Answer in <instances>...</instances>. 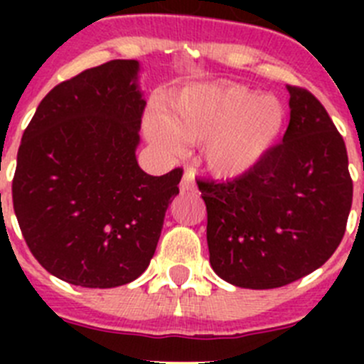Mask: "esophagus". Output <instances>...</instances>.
I'll list each match as a JSON object with an SVG mask.
<instances>
[{"label": "esophagus", "mask_w": 364, "mask_h": 364, "mask_svg": "<svg viewBox=\"0 0 364 364\" xmlns=\"http://www.w3.org/2000/svg\"><path fill=\"white\" fill-rule=\"evenodd\" d=\"M197 189V184H195V175L191 171H186L182 180H180V191L188 193V191H195Z\"/></svg>", "instance_id": "1"}]
</instances>
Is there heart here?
Segmentation results:
<instances>
[{
    "instance_id": "obj_1",
    "label": "heart",
    "mask_w": 364,
    "mask_h": 364,
    "mask_svg": "<svg viewBox=\"0 0 364 364\" xmlns=\"http://www.w3.org/2000/svg\"><path fill=\"white\" fill-rule=\"evenodd\" d=\"M284 127V107L275 96L257 95L237 83L191 87L164 118L147 120L151 142L178 151L180 140L204 142V162L213 175H246L264 159Z\"/></svg>"
}]
</instances>
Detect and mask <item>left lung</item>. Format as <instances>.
Returning a JSON list of instances; mask_svg holds the SVG:
<instances>
[{"label": "left lung", "instance_id": "obj_1", "mask_svg": "<svg viewBox=\"0 0 364 364\" xmlns=\"http://www.w3.org/2000/svg\"><path fill=\"white\" fill-rule=\"evenodd\" d=\"M286 89L282 144L246 175L197 180L211 268L239 288H279L321 268L343 240L352 208L345 140L310 91Z\"/></svg>", "mask_w": 364, "mask_h": 364}]
</instances>
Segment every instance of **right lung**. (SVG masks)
<instances>
[{
  "label": "right lung",
  "mask_w": 364,
  "mask_h": 364,
  "mask_svg": "<svg viewBox=\"0 0 364 364\" xmlns=\"http://www.w3.org/2000/svg\"><path fill=\"white\" fill-rule=\"evenodd\" d=\"M136 60H111L58 83L18 149L12 202L28 250L54 277L114 288L149 266L182 169L136 162L146 100Z\"/></svg>",
  "instance_id": "add662e5"
}]
</instances>
